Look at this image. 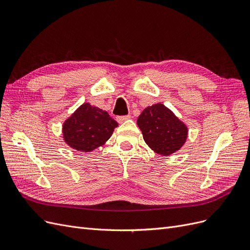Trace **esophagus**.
Segmentation results:
<instances>
[{"mask_svg": "<svg viewBox=\"0 0 250 250\" xmlns=\"http://www.w3.org/2000/svg\"><path fill=\"white\" fill-rule=\"evenodd\" d=\"M128 119H130V116H129V115H127V116H120V117L117 118V121H118L119 123H123V122H125L126 120H128Z\"/></svg>", "mask_w": 250, "mask_h": 250, "instance_id": "esophagus-1", "label": "esophagus"}]
</instances>
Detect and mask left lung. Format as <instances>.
<instances>
[{"instance_id": "left-lung-1", "label": "left lung", "mask_w": 250, "mask_h": 250, "mask_svg": "<svg viewBox=\"0 0 250 250\" xmlns=\"http://www.w3.org/2000/svg\"><path fill=\"white\" fill-rule=\"evenodd\" d=\"M138 126L147 145L161 155L176 152L188 137L187 126L161 103L144 109L138 118Z\"/></svg>"}]
</instances>
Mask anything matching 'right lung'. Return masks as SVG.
Segmentation results:
<instances>
[{
  "label": "right lung",
  "instance_id": "add662e5",
  "mask_svg": "<svg viewBox=\"0 0 250 250\" xmlns=\"http://www.w3.org/2000/svg\"><path fill=\"white\" fill-rule=\"evenodd\" d=\"M118 127L108 113L88 103L82 104L63 124V139L67 145L89 152L106 142Z\"/></svg>",
  "mask_w": 250,
  "mask_h": 250
}]
</instances>
